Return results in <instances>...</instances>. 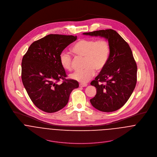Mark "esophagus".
Returning <instances> with one entry per match:
<instances>
[{
	"label": "esophagus",
	"instance_id": "1",
	"mask_svg": "<svg viewBox=\"0 0 157 157\" xmlns=\"http://www.w3.org/2000/svg\"><path fill=\"white\" fill-rule=\"evenodd\" d=\"M80 87H85L87 86V84H85V83H80L79 84Z\"/></svg>",
	"mask_w": 157,
	"mask_h": 157
}]
</instances>
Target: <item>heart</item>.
<instances>
[{
  "label": "heart",
  "instance_id": "1",
  "mask_svg": "<svg viewBox=\"0 0 157 157\" xmlns=\"http://www.w3.org/2000/svg\"><path fill=\"white\" fill-rule=\"evenodd\" d=\"M72 50L76 55L85 57L83 67L85 68L74 72L71 77L85 83L94 75L95 70L100 71L106 67L110 54V45L105 39H82L72 46ZM59 59L65 69H72V59L69 53L61 52Z\"/></svg>",
  "mask_w": 157,
  "mask_h": 157
}]
</instances>
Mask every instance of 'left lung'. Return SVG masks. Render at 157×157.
Segmentation results:
<instances>
[{"mask_svg":"<svg viewBox=\"0 0 157 157\" xmlns=\"http://www.w3.org/2000/svg\"><path fill=\"white\" fill-rule=\"evenodd\" d=\"M83 34L101 36L108 40L110 54L106 67L90 83L97 89L91 105L102 112L121 108L132 94L136 83L137 66L128 44L112 29Z\"/></svg>","mask_w":157,"mask_h":157,"instance_id":"left-lung-1","label":"left lung"}]
</instances>
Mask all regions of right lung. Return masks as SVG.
Here are the masks:
<instances>
[{
  "mask_svg": "<svg viewBox=\"0 0 157 157\" xmlns=\"http://www.w3.org/2000/svg\"><path fill=\"white\" fill-rule=\"evenodd\" d=\"M76 39L74 36L49 34L34 42L23 57V86L34 105L44 112L63 108L72 90L79 86L77 81L66 78L59 59L63 49Z\"/></svg>",
  "mask_w": 157,
  "mask_h": 157,
  "instance_id": "1",
  "label": "right lung"
}]
</instances>
